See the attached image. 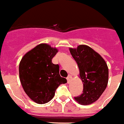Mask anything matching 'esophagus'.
I'll list each match as a JSON object with an SVG mask.
<instances>
[{"mask_svg":"<svg viewBox=\"0 0 124 124\" xmlns=\"http://www.w3.org/2000/svg\"><path fill=\"white\" fill-rule=\"evenodd\" d=\"M71 75H68V77H67V81H68V83H70V82L71 79Z\"/></svg>","mask_w":124,"mask_h":124,"instance_id":"34e87169","label":"esophagus"}]
</instances>
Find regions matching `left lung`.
<instances>
[{"mask_svg": "<svg viewBox=\"0 0 124 124\" xmlns=\"http://www.w3.org/2000/svg\"><path fill=\"white\" fill-rule=\"evenodd\" d=\"M70 51L78 65L83 83V93L75 97V100L84 105L92 103L100 98L107 86V65L98 53L86 45L70 48Z\"/></svg>", "mask_w": 124, "mask_h": 124, "instance_id": "obj_1", "label": "left lung"}]
</instances>
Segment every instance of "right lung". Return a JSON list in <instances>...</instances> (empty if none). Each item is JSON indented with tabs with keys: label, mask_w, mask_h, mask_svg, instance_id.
Instances as JSON below:
<instances>
[{
	"label": "right lung",
	"mask_w": 124,
	"mask_h": 124,
	"mask_svg": "<svg viewBox=\"0 0 124 124\" xmlns=\"http://www.w3.org/2000/svg\"><path fill=\"white\" fill-rule=\"evenodd\" d=\"M58 50L42 43L28 51L21 60L19 78L25 93L34 101L44 104L53 99L56 90L67 83L60 77L58 64L52 59Z\"/></svg>",
	"instance_id": "obj_1"
}]
</instances>
